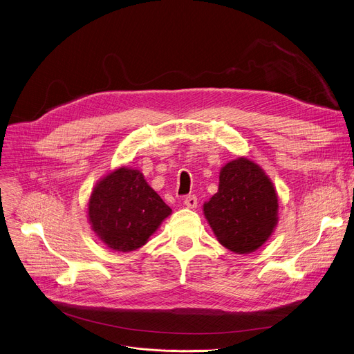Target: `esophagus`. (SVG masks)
<instances>
[{
  "label": "esophagus",
  "mask_w": 354,
  "mask_h": 354,
  "mask_svg": "<svg viewBox=\"0 0 354 354\" xmlns=\"http://www.w3.org/2000/svg\"><path fill=\"white\" fill-rule=\"evenodd\" d=\"M183 203L187 209H196L197 207V197L194 194H189V196L185 197Z\"/></svg>",
  "instance_id": "esophagus-1"
}]
</instances>
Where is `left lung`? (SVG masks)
Returning <instances> with one entry per match:
<instances>
[{
	"mask_svg": "<svg viewBox=\"0 0 354 354\" xmlns=\"http://www.w3.org/2000/svg\"><path fill=\"white\" fill-rule=\"evenodd\" d=\"M203 213L223 246L235 254H250L277 225V193L258 164L239 157L221 168L218 192L203 205Z\"/></svg>",
	"mask_w": 354,
	"mask_h": 354,
	"instance_id": "obj_1",
	"label": "left lung"
}]
</instances>
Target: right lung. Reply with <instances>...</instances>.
<instances>
[{
	"mask_svg": "<svg viewBox=\"0 0 354 354\" xmlns=\"http://www.w3.org/2000/svg\"><path fill=\"white\" fill-rule=\"evenodd\" d=\"M171 213L144 175L129 167H120L100 179L88 201L92 230L118 252L141 248Z\"/></svg>",
	"mask_w": 354,
	"mask_h": 354,
	"instance_id": "add662e5",
	"label": "right lung"
}]
</instances>
